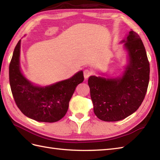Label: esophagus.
Wrapping results in <instances>:
<instances>
[{
	"label": "esophagus",
	"mask_w": 160,
	"mask_h": 160,
	"mask_svg": "<svg viewBox=\"0 0 160 160\" xmlns=\"http://www.w3.org/2000/svg\"><path fill=\"white\" fill-rule=\"evenodd\" d=\"M92 71L89 70V69H85L84 71V77L85 79H87L88 78H89L90 76L92 75Z\"/></svg>",
	"instance_id": "1"
}]
</instances>
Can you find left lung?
Here are the masks:
<instances>
[{
  "instance_id": "left-lung-1",
  "label": "left lung",
  "mask_w": 160,
  "mask_h": 160,
  "mask_svg": "<svg viewBox=\"0 0 160 160\" xmlns=\"http://www.w3.org/2000/svg\"><path fill=\"white\" fill-rule=\"evenodd\" d=\"M122 42L129 55L123 76L109 79L93 76L88 80L94 113L105 122L123 120L136 111L148 86L150 64L140 36L131 31Z\"/></svg>"
}]
</instances>
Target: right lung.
I'll list each match as a JSON object with an SVG mask.
<instances>
[{"mask_svg": "<svg viewBox=\"0 0 160 160\" xmlns=\"http://www.w3.org/2000/svg\"><path fill=\"white\" fill-rule=\"evenodd\" d=\"M20 40L9 64V83L15 102L22 113L33 120L55 122L61 120L69 108L76 87L84 80L82 71L69 79L49 87H36L22 76L20 69Z\"/></svg>", "mask_w": 160, "mask_h": 160, "instance_id": "right-lung-1", "label": "right lung"}]
</instances>
